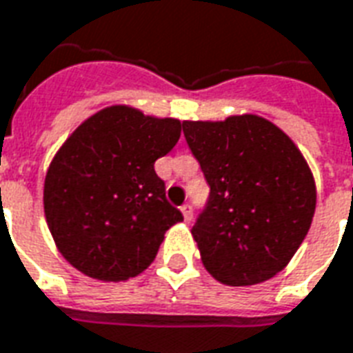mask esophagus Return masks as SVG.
Returning a JSON list of instances; mask_svg holds the SVG:
<instances>
[{"mask_svg": "<svg viewBox=\"0 0 353 353\" xmlns=\"http://www.w3.org/2000/svg\"><path fill=\"white\" fill-rule=\"evenodd\" d=\"M181 213H183L185 223H190V219H192V210H190L189 203H185V205H181Z\"/></svg>", "mask_w": 353, "mask_h": 353, "instance_id": "34e87169", "label": "esophagus"}]
</instances>
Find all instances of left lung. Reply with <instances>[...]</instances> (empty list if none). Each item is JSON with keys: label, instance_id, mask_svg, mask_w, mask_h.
I'll return each mask as SVG.
<instances>
[{"label": "left lung", "instance_id": "left-lung-1", "mask_svg": "<svg viewBox=\"0 0 353 353\" xmlns=\"http://www.w3.org/2000/svg\"><path fill=\"white\" fill-rule=\"evenodd\" d=\"M210 200L190 234L219 283L250 286L283 271L312 223L309 164L275 123L254 114L183 121Z\"/></svg>", "mask_w": 353, "mask_h": 353}]
</instances>
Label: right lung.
I'll return each instance as SVG.
<instances>
[{
    "instance_id": "obj_1",
    "label": "right lung",
    "mask_w": 353,
    "mask_h": 353,
    "mask_svg": "<svg viewBox=\"0 0 353 353\" xmlns=\"http://www.w3.org/2000/svg\"><path fill=\"white\" fill-rule=\"evenodd\" d=\"M181 121L114 104L80 123L44 177V216L57 250L97 281H127L155 260L181 211L164 196L155 161L174 150Z\"/></svg>"
}]
</instances>
